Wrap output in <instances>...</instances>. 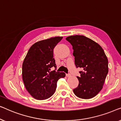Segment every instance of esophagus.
Listing matches in <instances>:
<instances>
[{
	"instance_id": "1",
	"label": "esophagus",
	"mask_w": 121,
	"mask_h": 121,
	"mask_svg": "<svg viewBox=\"0 0 121 121\" xmlns=\"http://www.w3.org/2000/svg\"><path fill=\"white\" fill-rule=\"evenodd\" d=\"M66 76H67V77H70L71 75V74H69V73H67L66 74Z\"/></svg>"
}]
</instances>
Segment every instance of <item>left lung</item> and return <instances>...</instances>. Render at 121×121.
Returning a JSON list of instances; mask_svg holds the SVG:
<instances>
[{
    "instance_id": "left-lung-1",
    "label": "left lung",
    "mask_w": 121,
    "mask_h": 121,
    "mask_svg": "<svg viewBox=\"0 0 121 121\" xmlns=\"http://www.w3.org/2000/svg\"><path fill=\"white\" fill-rule=\"evenodd\" d=\"M66 39L72 46L76 67H80L79 84L73 90L76 96L84 99L98 94L108 73V60L100 45L84 35H71Z\"/></svg>"
}]
</instances>
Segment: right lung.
<instances>
[{"label":"right lung","instance_id":"add662e5","mask_svg":"<svg viewBox=\"0 0 121 121\" xmlns=\"http://www.w3.org/2000/svg\"><path fill=\"white\" fill-rule=\"evenodd\" d=\"M63 37H55L35 43L30 48L22 64V79L28 92L37 100H45L54 94L57 82L65 77L56 69L54 49Z\"/></svg>","mask_w":121,"mask_h":121}]
</instances>
